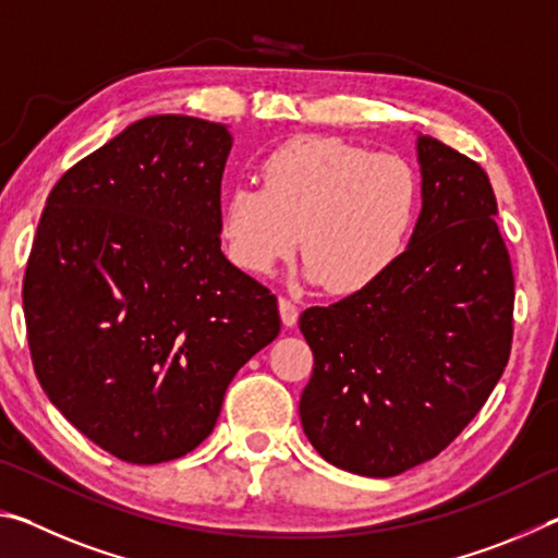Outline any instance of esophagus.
Returning <instances> with one entry per match:
<instances>
[{
	"instance_id": "34e87169",
	"label": "esophagus",
	"mask_w": 558,
	"mask_h": 558,
	"mask_svg": "<svg viewBox=\"0 0 558 558\" xmlns=\"http://www.w3.org/2000/svg\"><path fill=\"white\" fill-rule=\"evenodd\" d=\"M278 310H280L282 325H286V327H295V325H298L300 310H298L295 302L288 300V298H280V300H278Z\"/></svg>"
}]
</instances>
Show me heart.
<instances>
[{
    "label": "heart",
    "instance_id": "obj_1",
    "mask_svg": "<svg viewBox=\"0 0 558 558\" xmlns=\"http://www.w3.org/2000/svg\"><path fill=\"white\" fill-rule=\"evenodd\" d=\"M418 206V177L403 157L298 137L263 159L260 186L226 194L219 235L233 266L253 276H266L300 243L302 278L354 295L399 263Z\"/></svg>",
    "mask_w": 558,
    "mask_h": 558
}]
</instances>
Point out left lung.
Segmentation results:
<instances>
[{
	"label": "left lung",
	"instance_id": "left-lung-1",
	"mask_svg": "<svg viewBox=\"0 0 558 558\" xmlns=\"http://www.w3.org/2000/svg\"><path fill=\"white\" fill-rule=\"evenodd\" d=\"M421 214L399 263L300 315L315 354L300 396L307 440L335 468L393 477L475 418L512 347L514 278L485 169L421 135Z\"/></svg>",
	"mask_w": 558,
	"mask_h": 558
}]
</instances>
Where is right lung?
<instances>
[{
  "instance_id": "right-lung-1",
  "label": "right lung",
  "mask_w": 558,
  "mask_h": 558,
  "mask_svg": "<svg viewBox=\"0 0 558 558\" xmlns=\"http://www.w3.org/2000/svg\"><path fill=\"white\" fill-rule=\"evenodd\" d=\"M221 122L137 120L65 172L24 276L41 389L135 465L209 436L235 372L280 332L278 300L223 256Z\"/></svg>"
}]
</instances>
